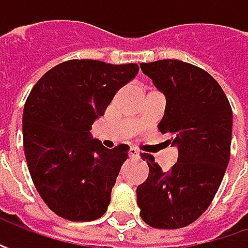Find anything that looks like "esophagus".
<instances>
[{"instance_id": "obj_1", "label": "esophagus", "mask_w": 248, "mask_h": 248, "mask_svg": "<svg viewBox=\"0 0 248 248\" xmlns=\"http://www.w3.org/2000/svg\"><path fill=\"white\" fill-rule=\"evenodd\" d=\"M128 155H129V157H134V158L139 157V152H138V150H137V149H134V148L129 149Z\"/></svg>"}]
</instances>
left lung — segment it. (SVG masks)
<instances>
[{
  "mask_svg": "<svg viewBox=\"0 0 248 248\" xmlns=\"http://www.w3.org/2000/svg\"><path fill=\"white\" fill-rule=\"evenodd\" d=\"M140 69L166 95L161 134L176 145L178 161L163 171L152 155L148 179L137 187L142 219L157 229L187 226L211 204L231 157L232 108L213 76L190 63L164 59Z\"/></svg>",
  "mask_w": 248,
  "mask_h": 248,
  "instance_id": "left-lung-1",
  "label": "left lung"
}]
</instances>
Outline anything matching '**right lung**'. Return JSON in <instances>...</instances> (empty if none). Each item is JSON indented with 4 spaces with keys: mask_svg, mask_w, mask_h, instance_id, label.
I'll return each instance as SVG.
<instances>
[{
    "mask_svg": "<svg viewBox=\"0 0 248 248\" xmlns=\"http://www.w3.org/2000/svg\"><path fill=\"white\" fill-rule=\"evenodd\" d=\"M138 72L135 63L73 59L33 87L23 110L24 156L37 192L56 215L81 222L106 213L128 146L103 148L90 129Z\"/></svg>",
    "mask_w": 248,
    "mask_h": 248,
    "instance_id": "obj_1",
    "label": "right lung"
}]
</instances>
